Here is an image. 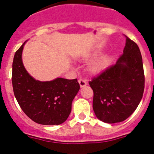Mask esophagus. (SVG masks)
I'll use <instances>...</instances> for the list:
<instances>
[{
  "label": "esophagus",
  "mask_w": 154,
  "mask_h": 154,
  "mask_svg": "<svg viewBox=\"0 0 154 154\" xmlns=\"http://www.w3.org/2000/svg\"><path fill=\"white\" fill-rule=\"evenodd\" d=\"M78 82L79 83V85H80L81 88H83L85 87V86L87 85V82H86L84 79H82V78L79 79Z\"/></svg>",
  "instance_id": "34e87169"
}]
</instances>
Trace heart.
Listing matches in <instances>:
<instances>
[{
    "label": "heart",
    "instance_id": "obj_1",
    "mask_svg": "<svg viewBox=\"0 0 154 154\" xmlns=\"http://www.w3.org/2000/svg\"><path fill=\"white\" fill-rule=\"evenodd\" d=\"M107 64V59L106 57L101 58L98 61H96L92 65L91 69L92 71L94 72H99L100 70H102L103 69L105 68Z\"/></svg>",
    "mask_w": 154,
    "mask_h": 154
}]
</instances>
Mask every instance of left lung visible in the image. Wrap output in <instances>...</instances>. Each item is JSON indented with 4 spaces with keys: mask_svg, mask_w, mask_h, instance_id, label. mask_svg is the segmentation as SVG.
I'll use <instances>...</instances> for the list:
<instances>
[{
    "mask_svg": "<svg viewBox=\"0 0 154 154\" xmlns=\"http://www.w3.org/2000/svg\"><path fill=\"white\" fill-rule=\"evenodd\" d=\"M123 54L115 64L94 77L89 85L93 91V108L98 119L106 123L123 122L142 99L145 76L140 51L125 35Z\"/></svg>",
    "mask_w": 154,
    "mask_h": 154,
    "instance_id": "left-lung-1",
    "label": "left lung"
}]
</instances>
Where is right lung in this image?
Wrapping results in <instances>:
<instances>
[{"label": "right lung", "mask_w": 154, "mask_h": 154, "mask_svg": "<svg viewBox=\"0 0 154 154\" xmlns=\"http://www.w3.org/2000/svg\"><path fill=\"white\" fill-rule=\"evenodd\" d=\"M26 42L16 51L12 64V85L15 98L24 114L35 122L58 125L64 122L79 90L77 79L35 80L26 71L22 53Z\"/></svg>", "instance_id": "1"}]
</instances>
